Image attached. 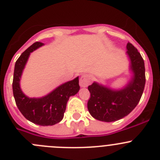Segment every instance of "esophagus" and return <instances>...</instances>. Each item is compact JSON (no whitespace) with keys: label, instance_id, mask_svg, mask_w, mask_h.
I'll return each mask as SVG.
<instances>
[{"label":"esophagus","instance_id":"esophagus-1","mask_svg":"<svg viewBox=\"0 0 160 160\" xmlns=\"http://www.w3.org/2000/svg\"><path fill=\"white\" fill-rule=\"evenodd\" d=\"M91 78L88 74H83L80 79V86L81 88H87L90 84Z\"/></svg>","mask_w":160,"mask_h":160}]
</instances>
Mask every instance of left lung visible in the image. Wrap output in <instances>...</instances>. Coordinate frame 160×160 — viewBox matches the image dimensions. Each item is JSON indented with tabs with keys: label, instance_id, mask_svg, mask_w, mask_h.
<instances>
[{
	"label": "left lung",
	"instance_id": "left-lung-1",
	"mask_svg": "<svg viewBox=\"0 0 160 160\" xmlns=\"http://www.w3.org/2000/svg\"><path fill=\"white\" fill-rule=\"evenodd\" d=\"M127 54L131 61L133 77L123 89L112 90L99 83L88 87L90 98L88 108L92 117L105 122H115L128 115L139 102L146 83L145 63L136 48L128 42Z\"/></svg>",
	"mask_w": 160,
	"mask_h": 160
}]
</instances>
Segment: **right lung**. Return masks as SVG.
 <instances>
[{
	"label": "right lung",
	"instance_id": "right-lung-1",
	"mask_svg": "<svg viewBox=\"0 0 160 160\" xmlns=\"http://www.w3.org/2000/svg\"><path fill=\"white\" fill-rule=\"evenodd\" d=\"M43 46L36 42L25 50L17 59L13 77V94L16 105L24 117L30 122L42 126L57 124L62 119L70 96L80 90L79 77L60 85L54 90L41 98H29L25 96L20 88L22 71L32 52Z\"/></svg>",
	"mask_w": 160,
	"mask_h": 160
}]
</instances>
